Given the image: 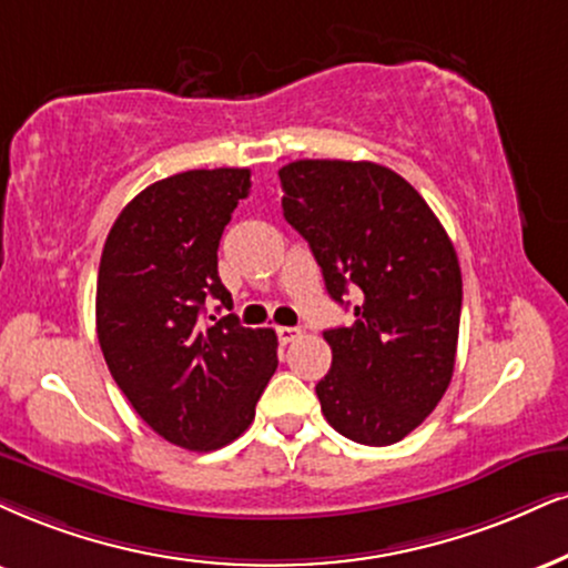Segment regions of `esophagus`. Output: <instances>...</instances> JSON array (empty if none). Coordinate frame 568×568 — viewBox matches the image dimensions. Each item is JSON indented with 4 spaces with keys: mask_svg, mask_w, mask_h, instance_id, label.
Segmentation results:
<instances>
[{
    "mask_svg": "<svg viewBox=\"0 0 568 568\" xmlns=\"http://www.w3.org/2000/svg\"><path fill=\"white\" fill-rule=\"evenodd\" d=\"M276 334H278V342H282V345H290V342L300 339V334L303 332H300L297 326H278Z\"/></svg>",
    "mask_w": 568,
    "mask_h": 568,
    "instance_id": "1",
    "label": "esophagus"
}]
</instances>
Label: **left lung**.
I'll use <instances>...</instances> for the list:
<instances>
[{
	"instance_id": "obj_1",
	"label": "left lung",
	"mask_w": 568,
	"mask_h": 568,
	"mask_svg": "<svg viewBox=\"0 0 568 568\" xmlns=\"http://www.w3.org/2000/svg\"><path fill=\"white\" fill-rule=\"evenodd\" d=\"M278 179L284 219L311 244L328 295L361 292L353 324L324 332L321 410L353 443H400L453 379L464 282L450 236L384 165L295 160Z\"/></svg>"
}]
</instances>
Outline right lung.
<instances>
[{
    "instance_id": "right-lung-1",
    "label": "right lung",
    "mask_w": 568,
    "mask_h": 568,
    "mask_svg": "<svg viewBox=\"0 0 568 568\" xmlns=\"http://www.w3.org/2000/svg\"><path fill=\"white\" fill-rule=\"evenodd\" d=\"M247 194V168L155 181L121 210L102 250L97 337L110 374L144 424L186 450L240 437L278 366L273 328H247L234 313L200 321L205 297L231 307L219 242Z\"/></svg>"
}]
</instances>
